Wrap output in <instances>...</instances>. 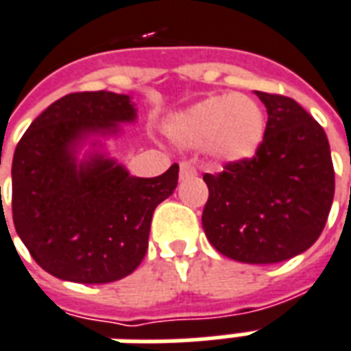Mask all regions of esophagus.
Listing matches in <instances>:
<instances>
[{
  "instance_id": "34e87169",
  "label": "esophagus",
  "mask_w": 351,
  "mask_h": 351,
  "mask_svg": "<svg viewBox=\"0 0 351 351\" xmlns=\"http://www.w3.org/2000/svg\"><path fill=\"white\" fill-rule=\"evenodd\" d=\"M197 175V169L191 165V163L188 162H182L180 163V180H184V178H191V176Z\"/></svg>"
}]
</instances>
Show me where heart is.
Returning a JSON list of instances; mask_svg holds the SVG:
<instances>
[{
	"label": "heart",
	"instance_id": "obj_1",
	"mask_svg": "<svg viewBox=\"0 0 351 351\" xmlns=\"http://www.w3.org/2000/svg\"><path fill=\"white\" fill-rule=\"evenodd\" d=\"M169 134L186 147H204L217 162L238 163L256 154L266 134V117L251 96L217 95L171 119Z\"/></svg>",
	"mask_w": 351,
	"mask_h": 351
}]
</instances>
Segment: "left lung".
I'll use <instances>...</instances> for the list:
<instances>
[{
	"instance_id": "obj_1",
	"label": "left lung",
	"mask_w": 351,
	"mask_h": 351,
	"mask_svg": "<svg viewBox=\"0 0 351 351\" xmlns=\"http://www.w3.org/2000/svg\"><path fill=\"white\" fill-rule=\"evenodd\" d=\"M268 111L262 145L245 162L202 176V228L221 255L275 264L307 251L328 221L335 171L326 132L282 95L255 90Z\"/></svg>"
}]
</instances>
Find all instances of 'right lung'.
<instances>
[{
    "label": "right lung",
    "mask_w": 351,
    "mask_h": 351,
    "mask_svg": "<svg viewBox=\"0 0 351 351\" xmlns=\"http://www.w3.org/2000/svg\"><path fill=\"white\" fill-rule=\"evenodd\" d=\"M136 117L128 95L72 93L44 110L18 143L12 221L35 262L57 279L113 282L145 258L152 214L175 191L178 165L139 178L100 150L77 160L90 136H117L119 124Z\"/></svg>",
    "instance_id": "1"
}]
</instances>
